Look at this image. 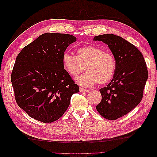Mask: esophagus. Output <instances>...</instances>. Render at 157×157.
I'll list each match as a JSON object with an SVG mask.
<instances>
[{
	"label": "esophagus",
	"mask_w": 157,
	"mask_h": 157,
	"mask_svg": "<svg viewBox=\"0 0 157 157\" xmlns=\"http://www.w3.org/2000/svg\"><path fill=\"white\" fill-rule=\"evenodd\" d=\"M80 92L82 93H85V92H88V90L85 89V88H80Z\"/></svg>",
	"instance_id": "34e87169"
}]
</instances>
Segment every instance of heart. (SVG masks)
I'll use <instances>...</instances> for the list:
<instances>
[{
  "label": "heart",
  "mask_w": 157,
  "mask_h": 157,
  "mask_svg": "<svg viewBox=\"0 0 157 157\" xmlns=\"http://www.w3.org/2000/svg\"><path fill=\"white\" fill-rule=\"evenodd\" d=\"M62 63L66 71L77 77L84 70L87 71L77 79L82 86H90L95 84H106L113 78L116 70V61L112 53L101 48L85 45L76 50V56L65 52Z\"/></svg>",
  "instance_id": "obj_1"
}]
</instances>
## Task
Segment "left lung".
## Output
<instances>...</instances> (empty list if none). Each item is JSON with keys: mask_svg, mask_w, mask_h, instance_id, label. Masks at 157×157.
Masks as SVG:
<instances>
[{"mask_svg": "<svg viewBox=\"0 0 157 157\" xmlns=\"http://www.w3.org/2000/svg\"><path fill=\"white\" fill-rule=\"evenodd\" d=\"M93 40L107 44L116 61L113 80L99 89L102 98L96 109L106 119L117 120L141 101L148 78L147 65L141 52L119 36L105 34L94 36Z\"/></svg>", "mask_w": 157, "mask_h": 157, "instance_id": "obj_1", "label": "left lung"}]
</instances>
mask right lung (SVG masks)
Listing matches in <instances>:
<instances>
[{
	"label": "right lung",
	"instance_id": "add662e5",
	"mask_svg": "<svg viewBox=\"0 0 157 157\" xmlns=\"http://www.w3.org/2000/svg\"><path fill=\"white\" fill-rule=\"evenodd\" d=\"M73 35L47 33L25 46L17 56L11 75L18 106L42 122L58 120L67 110L71 97L79 91L64 69L62 56Z\"/></svg>",
	"mask_w": 157,
	"mask_h": 157
}]
</instances>
